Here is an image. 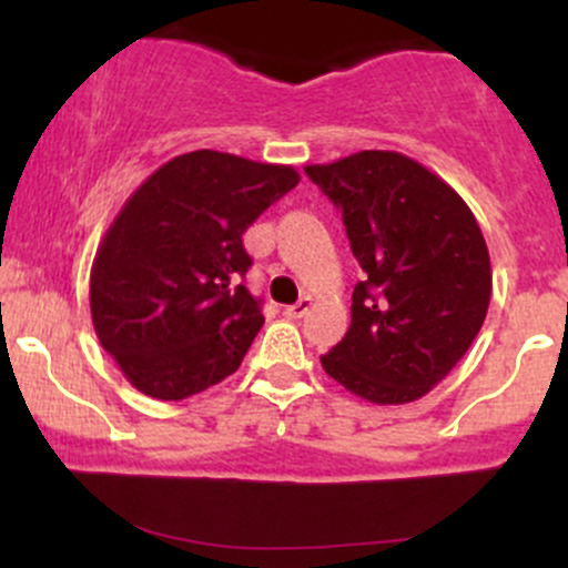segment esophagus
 Listing matches in <instances>:
<instances>
[{
	"label": "esophagus",
	"instance_id": "1",
	"mask_svg": "<svg viewBox=\"0 0 568 568\" xmlns=\"http://www.w3.org/2000/svg\"><path fill=\"white\" fill-rule=\"evenodd\" d=\"M310 310H312V296H302L296 304H291L288 310H285V315H288L291 321H298V317H304Z\"/></svg>",
	"mask_w": 568,
	"mask_h": 568
}]
</instances>
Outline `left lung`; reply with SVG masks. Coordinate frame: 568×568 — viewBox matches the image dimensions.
Returning a JSON list of instances; mask_svg holds the SVG:
<instances>
[{
    "label": "left lung",
    "mask_w": 568,
    "mask_h": 568,
    "mask_svg": "<svg viewBox=\"0 0 568 568\" xmlns=\"http://www.w3.org/2000/svg\"><path fill=\"white\" fill-rule=\"evenodd\" d=\"M306 175L342 211L366 277L325 374L376 406L425 397L470 349L491 298V262L467 202L400 152L349 154Z\"/></svg>",
    "instance_id": "8db88e82"
}]
</instances>
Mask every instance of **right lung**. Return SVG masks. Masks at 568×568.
<instances>
[{
  "mask_svg": "<svg viewBox=\"0 0 568 568\" xmlns=\"http://www.w3.org/2000/svg\"><path fill=\"white\" fill-rule=\"evenodd\" d=\"M302 181L296 168L197 149L125 200L90 270L101 347L135 389L184 400L234 374L264 325L240 285L243 234Z\"/></svg>",
  "mask_w": 568,
  "mask_h": 568,
  "instance_id": "add662e5",
  "label": "right lung"
}]
</instances>
